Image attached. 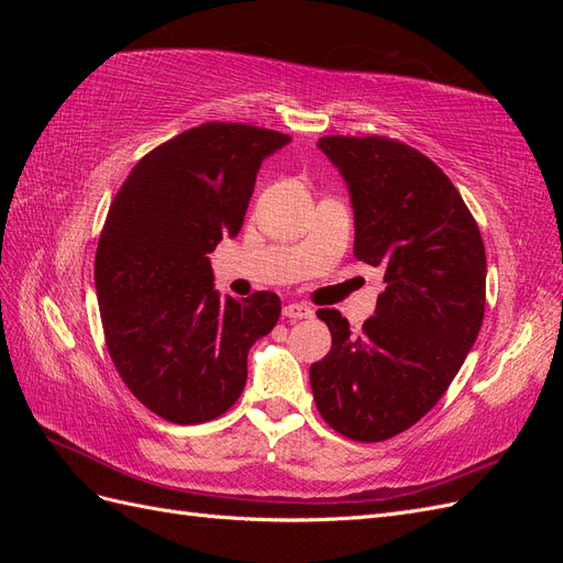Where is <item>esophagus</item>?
<instances>
[{
    "label": "esophagus",
    "instance_id": "esophagus-1",
    "mask_svg": "<svg viewBox=\"0 0 563 563\" xmlns=\"http://www.w3.org/2000/svg\"><path fill=\"white\" fill-rule=\"evenodd\" d=\"M314 312L308 308V305H300V302H288L284 305V317L286 319H310Z\"/></svg>",
    "mask_w": 563,
    "mask_h": 563
}]
</instances>
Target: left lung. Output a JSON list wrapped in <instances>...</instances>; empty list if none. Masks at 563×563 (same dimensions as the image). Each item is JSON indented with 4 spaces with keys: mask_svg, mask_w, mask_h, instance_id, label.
Listing matches in <instances>:
<instances>
[{
    "mask_svg": "<svg viewBox=\"0 0 563 563\" xmlns=\"http://www.w3.org/2000/svg\"><path fill=\"white\" fill-rule=\"evenodd\" d=\"M345 178L354 258L385 269V291L362 333L319 310L331 350L310 366L321 418L354 441H385L444 397L479 335L486 251L479 225L441 168L385 135H323Z\"/></svg>",
    "mask_w": 563,
    "mask_h": 563,
    "instance_id": "8db88e82",
    "label": "left lung"
}]
</instances>
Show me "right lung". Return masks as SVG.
<instances>
[{
	"label": "right lung",
	"instance_id": "right-lung-1",
	"mask_svg": "<svg viewBox=\"0 0 563 563\" xmlns=\"http://www.w3.org/2000/svg\"><path fill=\"white\" fill-rule=\"evenodd\" d=\"M286 133L207 122L131 168L96 251V296L112 364L131 395L176 424L223 416L246 356L279 319L277 294L220 300L209 253L242 230L255 176Z\"/></svg>",
	"mask_w": 563,
	"mask_h": 563
}]
</instances>
